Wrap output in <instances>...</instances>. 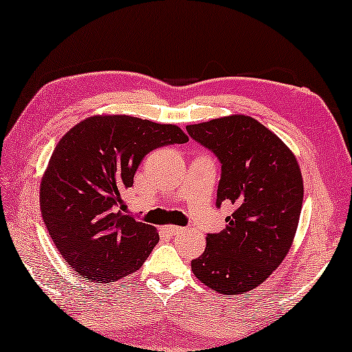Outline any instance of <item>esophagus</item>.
Returning a JSON list of instances; mask_svg holds the SVG:
<instances>
[{"instance_id":"esophagus-1","label":"esophagus","mask_w":352,"mask_h":352,"mask_svg":"<svg viewBox=\"0 0 352 352\" xmlns=\"http://www.w3.org/2000/svg\"><path fill=\"white\" fill-rule=\"evenodd\" d=\"M163 230H165V232H166V234H170V235H176V234H179V232H181L182 228H179V226L168 224V226H165V228H163Z\"/></svg>"}]
</instances>
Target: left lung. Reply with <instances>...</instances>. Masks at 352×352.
I'll return each mask as SVG.
<instances>
[{
  "label": "left lung",
  "instance_id": "left-lung-1",
  "mask_svg": "<svg viewBox=\"0 0 352 352\" xmlns=\"http://www.w3.org/2000/svg\"><path fill=\"white\" fill-rule=\"evenodd\" d=\"M187 133L221 162L216 205H232L224 230L206 235L192 272L221 295H242L285 259L300 221L302 175L285 142L248 115L187 124Z\"/></svg>",
  "mask_w": 352,
  "mask_h": 352
}]
</instances>
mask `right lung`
Instances as JSON below:
<instances>
[{
    "label": "right lung",
    "instance_id": "obj_1",
    "mask_svg": "<svg viewBox=\"0 0 352 352\" xmlns=\"http://www.w3.org/2000/svg\"><path fill=\"white\" fill-rule=\"evenodd\" d=\"M187 141L176 124L110 113L81 120L62 136L41 177L40 206L52 242L76 274L110 283L142 266L160 237L118 210L123 192L148 152Z\"/></svg>",
    "mask_w": 352,
    "mask_h": 352
}]
</instances>
